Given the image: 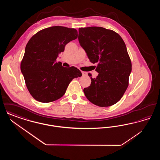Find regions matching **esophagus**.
Returning <instances> with one entry per match:
<instances>
[{
	"instance_id": "34e87169",
	"label": "esophagus",
	"mask_w": 160,
	"mask_h": 160,
	"mask_svg": "<svg viewBox=\"0 0 160 160\" xmlns=\"http://www.w3.org/2000/svg\"><path fill=\"white\" fill-rule=\"evenodd\" d=\"M82 73L83 76H86L88 75V73L86 72H84V71H82Z\"/></svg>"
}]
</instances>
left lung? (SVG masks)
<instances>
[{"label": "left lung", "instance_id": "1", "mask_svg": "<svg viewBox=\"0 0 160 160\" xmlns=\"http://www.w3.org/2000/svg\"><path fill=\"white\" fill-rule=\"evenodd\" d=\"M78 41L89 61L97 63L99 74L84 88L86 97L99 107L114 105L121 99L129 84L131 62L121 37L102 27L80 28Z\"/></svg>", "mask_w": 160, "mask_h": 160}]
</instances>
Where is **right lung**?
I'll return each mask as SVG.
<instances>
[{"label":"right lung","mask_w":160,"mask_h":160,"mask_svg":"<svg viewBox=\"0 0 160 160\" xmlns=\"http://www.w3.org/2000/svg\"><path fill=\"white\" fill-rule=\"evenodd\" d=\"M76 29L52 26L39 31L26 46L20 68L26 85L34 99L50 102L65 93L71 81L82 72L74 67L66 68L56 60L65 47L77 38Z\"/></svg>","instance_id":"1"}]
</instances>
